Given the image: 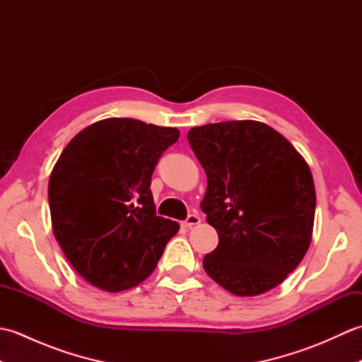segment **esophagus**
<instances>
[{"mask_svg":"<svg viewBox=\"0 0 362 362\" xmlns=\"http://www.w3.org/2000/svg\"><path fill=\"white\" fill-rule=\"evenodd\" d=\"M197 224H201V216H199V214H189V216L187 218V221L183 222V226L188 227V228L194 227Z\"/></svg>","mask_w":362,"mask_h":362,"instance_id":"34e87169","label":"esophagus"}]
</instances>
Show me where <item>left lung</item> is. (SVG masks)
Segmentation results:
<instances>
[{"instance_id":"8db88e82","label":"left lung","mask_w":362,"mask_h":362,"mask_svg":"<svg viewBox=\"0 0 362 362\" xmlns=\"http://www.w3.org/2000/svg\"><path fill=\"white\" fill-rule=\"evenodd\" d=\"M188 141L209 182L201 209L219 236L205 272L240 297L279 286L311 244L316 189L308 163L259 121L193 127Z\"/></svg>"}]
</instances>
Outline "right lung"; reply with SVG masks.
I'll use <instances>...</instances> for the list:
<instances>
[{"mask_svg":"<svg viewBox=\"0 0 362 362\" xmlns=\"http://www.w3.org/2000/svg\"><path fill=\"white\" fill-rule=\"evenodd\" d=\"M174 127L132 118L96 121L76 135L54 165L48 199L54 236L93 286L119 292L153 272L179 224L156 214L152 173Z\"/></svg>","mask_w":362,"mask_h":362,"instance_id":"right-lung-1","label":"right lung"}]
</instances>
